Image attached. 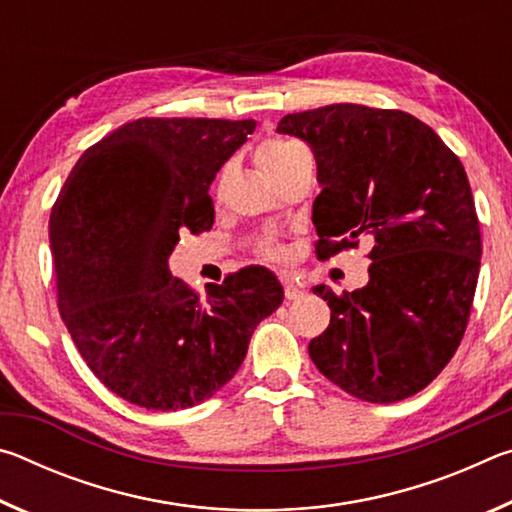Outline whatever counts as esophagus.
<instances>
[{
    "label": "esophagus",
    "instance_id": "34e87169",
    "mask_svg": "<svg viewBox=\"0 0 512 512\" xmlns=\"http://www.w3.org/2000/svg\"><path fill=\"white\" fill-rule=\"evenodd\" d=\"M284 296H287V300H300L302 296H305V291H302L298 282L284 280Z\"/></svg>",
    "mask_w": 512,
    "mask_h": 512
}]
</instances>
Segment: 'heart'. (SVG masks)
I'll return each mask as SVG.
<instances>
[{
	"label": "heart",
	"instance_id": "obj_1",
	"mask_svg": "<svg viewBox=\"0 0 512 512\" xmlns=\"http://www.w3.org/2000/svg\"><path fill=\"white\" fill-rule=\"evenodd\" d=\"M296 149H298L296 144L271 137V140H264L257 146L255 160L259 164V169L273 180L277 173L287 167V162L291 160V155L296 153ZM257 255L266 259V262H280V259H284V255H287V250H284V246L277 239H264L262 244L257 246Z\"/></svg>",
	"mask_w": 512,
	"mask_h": 512
}]
</instances>
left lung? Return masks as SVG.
<instances>
[{"mask_svg":"<svg viewBox=\"0 0 512 512\" xmlns=\"http://www.w3.org/2000/svg\"><path fill=\"white\" fill-rule=\"evenodd\" d=\"M277 131L314 151L318 259L372 246L366 287H314L332 318L309 343L311 361L363 402L420 393L461 345L479 280V216L461 160L409 112L359 103L291 112Z\"/></svg>","mask_w":512,"mask_h":512,"instance_id":"left-lung-1","label":"left lung"}]
</instances>
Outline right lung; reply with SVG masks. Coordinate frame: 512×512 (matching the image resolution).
Instances as JSON below:
<instances>
[{"label":"right lung","mask_w":512,"mask_h":512,"mask_svg":"<svg viewBox=\"0 0 512 512\" xmlns=\"http://www.w3.org/2000/svg\"><path fill=\"white\" fill-rule=\"evenodd\" d=\"M255 119L142 117L85 151L49 219L58 311L108 391L149 411L201 404L235 377L250 336L282 305L246 266L205 300L171 277L180 232L212 230L210 185Z\"/></svg>","instance_id":"right-lung-1"}]
</instances>
